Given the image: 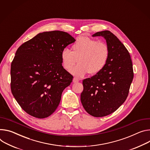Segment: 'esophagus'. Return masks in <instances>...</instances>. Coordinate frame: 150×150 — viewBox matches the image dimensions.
<instances>
[{
  "mask_svg": "<svg viewBox=\"0 0 150 150\" xmlns=\"http://www.w3.org/2000/svg\"><path fill=\"white\" fill-rule=\"evenodd\" d=\"M78 81H79V79H78V78H76V77H74V79H73V83H78Z\"/></svg>",
  "mask_w": 150,
  "mask_h": 150,
  "instance_id": "34e87169",
  "label": "esophagus"
}]
</instances>
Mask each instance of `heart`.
Here are the masks:
<instances>
[{
  "label": "heart",
  "mask_w": 150,
  "mask_h": 150,
  "mask_svg": "<svg viewBox=\"0 0 150 150\" xmlns=\"http://www.w3.org/2000/svg\"><path fill=\"white\" fill-rule=\"evenodd\" d=\"M72 50H62V62L64 69L69 71L78 60L79 63L71 73L78 77H83L88 73L99 74L106 66L110 57V48L105 42L86 36L79 37L72 45Z\"/></svg>",
  "instance_id": "1"
}]
</instances>
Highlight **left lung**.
Instances as JSON below:
<instances>
[{
	"label": "left lung",
	"mask_w": 150,
	"mask_h": 150,
	"mask_svg": "<svg viewBox=\"0 0 150 150\" xmlns=\"http://www.w3.org/2000/svg\"><path fill=\"white\" fill-rule=\"evenodd\" d=\"M103 36L110 48V57L99 74L83 81L81 102L85 110L95 117L115 112L126 100L133 78V64L125 45L110 31L99 32L92 36Z\"/></svg>",
	"instance_id": "left-lung-1"
}]
</instances>
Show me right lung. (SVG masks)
Returning <instances> with one entry per match:
<instances>
[{
  "label": "right lung",
  "mask_w": 150,
  "mask_h": 150,
  "mask_svg": "<svg viewBox=\"0 0 150 150\" xmlns=\"http://www.w3.org/2000/svg\"><path fill=\"white\" fill-rule=\"evenodd\" d=\"M75 41L64 32H45L17 49L11 63V89L28 114L44 118L56 111L74 78L62 66L61 52Z\"/></svg>",
  "instance_id": "right-lung-1"
}]
</instances>
